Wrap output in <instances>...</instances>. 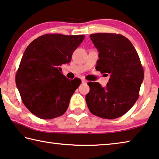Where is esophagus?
Listing matches in <instances>:
<instances>
[{
	"mask_svg": "<svg viewBox=\"0 0 159 159\" xmlns=\"http://www.w3.org/2000/svg\"><path fill=\"white\" fill-rule=\"evenodd\" d=\"M82 83H86V82H87V81L86 80H84V79H82Z\"/></svg>",
	"mask_w": 159,
	"mask_h": 159,
	"instance_id": "34e87169",
	"label": "esophagus"
}]
</instances>
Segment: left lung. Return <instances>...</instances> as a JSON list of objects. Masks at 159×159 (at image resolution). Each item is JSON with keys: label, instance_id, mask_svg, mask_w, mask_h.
Segmentation results:
<instances>
[{"label": "left lung", "instance_id": "obj_1", "mask_svg": "<svg viewBox=\"0 0 159 159\" xmlns=\"http://www.w3.org/2000/svg\"><path fill=\"white\" fill-rule=\"evenodd\" d=\"M89 37L99 51L96 70L110 75V78L104 87L98 82L87 83L90 89L85 98L87 107L101 118H118L139 98L144 75L143 67L136 49L124 36L100 33Z\"/></svg>", "mask_w": 159, "mask_h": 159}]
</instances>
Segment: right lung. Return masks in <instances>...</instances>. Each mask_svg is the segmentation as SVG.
<instances>
[{"instance_id":"add662e5","label":"right lung","mask_w":159,"mask_h":159,"mask_svg":"<svg viewBox=\"0 0 159 159\" xmlns=\"http://www.w3.org/2000/svg\"><path fill=\"white\" fill-rule=\"evenodd\" d=\"M84 35L45 34L28 46L16 75L22 101L32 114L43 119L62 116L81 84L62 74L60 66L69 63Z\"/></svg>"}]
</instances>
